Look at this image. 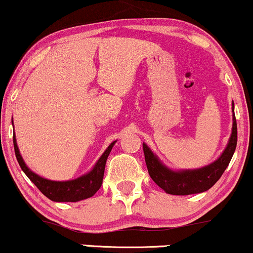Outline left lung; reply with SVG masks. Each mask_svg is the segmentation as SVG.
Listing matches in <instances>:
<instances>
[{"label": "left lung", "instance_id": "obj_1", "mask_svg": "<svg viewBox=\"0 0 253 253\" xmlns=\"http://www.w3.org/2000/svg\"><path fill=\"white\" fill-rule=\"evenodd\" d=\"M232 132L226 147L220 157L210 165L194 169H169L158 158L147 145L142 144L145 153V161L148 173L158 186L166 193L174 196H188L205 192L219 180L226 167L229 166L237 146V121L234 117V105L232 101Z\"/></svg>", "mask_w": 253, "mask_h": 253}]
</instances>
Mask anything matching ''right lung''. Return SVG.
<instances>
[{
    "instance_id": "add662e5",
    "label": "right lung",
    "mask_w": 253,
    "mask_h": 253,
    "mask_svg": "<svg viewBox=\"0 0 253 253\" xmlns=\"http://www.w3.org/2000/svg\"><path fill=\"white\" fill-rule=\"evenodd\" d=\"M13 140L15 156H16V159L19 161L21 169L26 173V175L34 182L35 186L38 187L48 199L57 203L80 202V200L93 197L94 194L96 193V191L101 187L103 173H105L106 161H107V158L109 156V153H111L112 148H113L115 142H117L113 141L107 148H106V151L103 152L102 156L99 158V160L96 161V164L93 166V169L88 173H86V174L79 176L77 179H73V180L55 181L42 178V176L36 174L35 172H33L32 169L26 165L22 156H21L20 150L16 144V136H15V133Z\"/></svg>"
}]
</instances>
